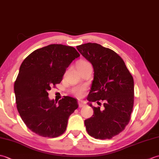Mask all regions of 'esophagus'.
I'll list each match as a JSON object with an SVG mask.
<instances>
[{
	"instance_id": "34e87169",
	"label": "esophagus",
	"mask_w": 159,
	"mask_h": 159,
	"mask_svg": "<svg viewBox=\"0 0 159 159\" xmlns=\"http://www.w3.org/2000/svg\"><path fill=\"white\" fill-rule=\"evenodd\" d=\"M79 106L80 108L85 107V102H84V101H83V100H79Z\"/></svg>"
}]
</instances>
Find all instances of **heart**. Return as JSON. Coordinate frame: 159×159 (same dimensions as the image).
<instances>
[{
    "instance_id": "heart-1",
    "label": "heart",
    "mask_w": 159,
    "mask_h": 159,
    "mask_svg": "<svg viewBox=\"0 0 159 159\" xmlns=\"http://www.w3.org/2000/svg\"><path fill=\"white\" fill-rule=\"evenodd\" d=\"M87 63V62L85 61H82L79 62V63ZM73 93L75 94L76 96L81 97L84 93V89L82 88V87H77V88L74 89L73 90Z\"/></svg>"
}]
</instances>
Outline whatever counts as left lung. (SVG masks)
Returning <instances> with one entry per match:
<instances>
[{"label":"left lung","instance_id":"1","mask_svg":"<svg viewBox=\"0 0 159 159\" xmlns=\"http://www.w3.org/2000/svg\"><path fill=\"white\" fill-rule=\"evenodd\" d=\"M92 64L93 80L87 96L93 115L85 120L87 132L99 139H109L120 133L129 123L134 104V80L123 59L109 48L96 43L76 46ZM104 101V109L92 102Z\"/></svg>","mask_w":159,"mask_h":159}]
</instances>
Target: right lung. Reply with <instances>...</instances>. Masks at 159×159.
<instances>
[{
    "label": "right lung",
    "instance_id": "obj_1",
    "mask_svg": "<svg viewBox=\"0 0 159 159\" xmlns=\"http://www.w3.org/2000/svg\"><path fill=\"white\" fill-rule=\"evenodd\" d=\"M79 56L74 47L50 44L34 50L20 66L14 83L17 109L26 126L38 135H61L78 108L76 98L65 96L57 104L48 92L61 83L67 67Z\"/></svg>",
    "mask_w": 159,
    "mask_h": 159
}]
</instances>
